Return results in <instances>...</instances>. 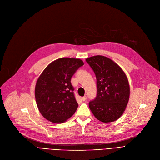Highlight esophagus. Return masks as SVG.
<instances>
[{
	"label": "esophagus",
	"mask_w": 160,
	"mask_h": 160,
	"mask_svg": "<svg viewBox=\"0 0 160 160\" xmlns=\"http://www.w3.org/2000/svg\"><path fill=\"white\" fill-rule=\"evenodd\" d=\"M86 99H87V97L86 96H84V97H82V100H83V101H85V100H86Z\"/></svg>",
	"instance_id": "obj_1"
}]
</instances>
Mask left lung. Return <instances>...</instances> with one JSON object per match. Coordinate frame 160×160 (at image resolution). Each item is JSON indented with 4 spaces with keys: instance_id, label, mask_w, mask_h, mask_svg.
Here are the masks:
<instances>
[{
    "instance_id": "left-lung-1",
    "label": "left lung",
    "mask_w": 160,
    "mask_h": 160,
    "mask_svg": "<svg viewBox=\"0 0 160 160\" xmlns=\"http://www.w3.org/2000/svg\"><path fill=\"white\" fill-rule=\"evenodd\" d=\"M86 61L94 71L97 94L89 102L94 116L103 122H113L124 113L130 97V86L127 75L111 59L95 56Z\"/></svg>"
}]
</instances>
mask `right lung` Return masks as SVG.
Masks as SVG:
<instances>
[{"instance_id": "1", "label": "right lung", "mask_w": 160, "mask_h": 160, "mask_svg": "<svg viewBox=\"0 0 160 160\" xmlns=\"http://www.w3.org/2000/svg\"><path fill=\"white\" fill-rule=\"evenodd\" d=\"M83 65L80 59L62 58L50 63L39 77L35 88L38 108L45 118L54 123L67 121L77 110L71 79Z\"/></svg>"}]
</instances>
